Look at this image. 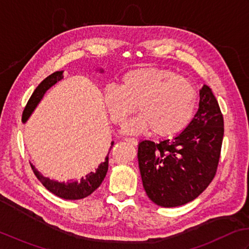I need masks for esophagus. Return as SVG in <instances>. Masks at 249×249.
I'll use <instances>...</instances> for the list:
<instances>
[{"label": "esophagus", "mask_w": 249, "mask_h": 249, "mask_svg": "<svg viewBox=\"0 0 249 249\" xmlns=\"http://www.w3.org/2000/svg\"><path fill=\"white\" fill-rule=\"evenodd\" d=\"M124 141L126 143L132 144V145H138V140L134 139V138H124Z\"/></svg>", "instance_id": "34e87169"}]
</instances>
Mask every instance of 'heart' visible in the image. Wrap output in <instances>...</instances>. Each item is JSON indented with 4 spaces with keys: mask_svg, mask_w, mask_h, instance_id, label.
I'll return each mask as SVG.
<instances>
[{
    "mask_svg": "<svg viewBox=\"0 0 249 249\" xmlns=\"http://www.w3.org/2000/svg\"><path fill=\"white\" fill-rule=\"evenodd\" d=\"M103 99L111 121L118 125L124 124L138 106L141 114L126 125V132L151 129L156 135L169 136L191 123L199 93L190 80L170 70L142 68L124 74L120 86L105 87Z\"/></svg>",
    "mask_w": 249,
    "mask_h": 249,
    "instance_id": "obj_1",
    "label": "heart"
}]
</instances>
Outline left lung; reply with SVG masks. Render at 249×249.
Here are the masks:
<instances>
[{
    "label": "left lung",
    "instance_id": "8db88e82",
    "mask_svg": "<svg viewBox=\"0 0 249 249\" xmlns=\"http://www.w3.org/2000/svg\"><path fill=\"white\" fill-rule=\"evenodd\" d=\"M224 117L209 86L188 126L173 140L142 141L139 165L143 186L157 205L175 207L199 196L214 179L219 163Z\"/></svg>",
    "mask_w": 249,
    "mask_h": 249
}]
</instances>
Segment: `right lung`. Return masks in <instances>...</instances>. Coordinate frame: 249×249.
Wrapping results in <instances>:
<instances>
[{"mask_svg":"<svg viewBox=\"0 0 249 249\" xmlns=\"http://www.w3.org/2000/svg\"><path fill=\"white\" fill-rule=\"evenodd\" d=\"M63 72L64 71H57V72L50 74L37 86L23 109V113H22L23 123H25L27 119L30 117V115L32 114V111L34 110L35 107H36V105L38 104L39 101L42 100L45 92H46L52 86H53L55 83L63 78ZM113 146H114V142H111L110 149L113 148ZM108 155L109 153L107 154V156H106L105 161L103 163L100 164L98 169H96L94 172H91L90 174L86 175L85 177H82V178L77 181L71 180L69 182H59V181L50 180L49 178H46V177H43L40 175L38 172L35 170V167L33 165H31V167L35 173V176L37 177V179L42 182L45 188L49 190L52 194L61 197V199L79 200L90 196L95 189L99 188L101 184H102V181L104 180L106 173H107V170H108Z\"/></svg>","mask_w":249,"mask_h":249,"instance_id":"1","label":"right lung"}]
</instances>
